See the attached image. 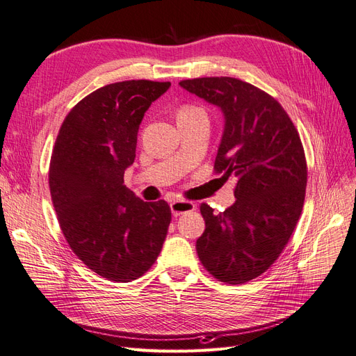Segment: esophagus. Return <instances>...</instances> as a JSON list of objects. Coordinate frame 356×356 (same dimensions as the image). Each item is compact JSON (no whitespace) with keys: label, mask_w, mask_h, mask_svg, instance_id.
Wrapping results in <instances>:
<instances>
[{"label":"esophagus","mask_w":356,"mask_h":356,"mask_svg":"<svg viewBox=\"0 0 356 356\" xmlns=\"http://www.w3.org/2000/svg\"><path fill=\"white\" fill-rule=\"evenodd\" d=\"M195 208H196V204L193 202H188V200H174L170 203V211L174 217H179V215H182V213L195 211Z\"/></svg>","instance_id":"34e87169"}]
</instances>
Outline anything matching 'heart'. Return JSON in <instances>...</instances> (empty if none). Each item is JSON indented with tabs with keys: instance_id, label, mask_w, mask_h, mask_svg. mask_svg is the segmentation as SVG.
<instances>
[{
	"instance_id": "heart-1",
	"label": "heart",
	"mask_w": 356,
	"mask_h": 356,
	"mask_svg": "<svg viewBox=\"0 0 356 356\" xmlns=\"http://www.w3.org/2000/svg\"><path fill=\"white\" fill-rule=\"evenodd\" d=\"M196 114H204V113L203 110L199 108V106H195V105H181L177 111V120L178 118H187Z\"/></svg>"
}]
</instances>
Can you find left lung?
<instances>
[{
	"mask_svg": "<svg viewBox=\"0 0 356 356\" xmlns=\"http://www.w3.org/2000/svg\"><path fill=\"white\" fill-rule=\"evenodd\" d=\"M224 114L215 174L234 177L236 202L213 213L200 204L204 232L199 260L218 281L245 284L270 267L301 215L307 165L294 123L273 96L233 77L179 81Z\"/></svg>",
	"mask_w": 356,
	"mask_h": 356,
	"instance_id": "8db88e82",
	"label": "left lung"
}]
</instances>
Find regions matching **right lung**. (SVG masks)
I'll return each mask as SVG.
<instances>
[{
	"label": "right lung",
	"mask_w": 356,
	"mask_h": 356,
	"mask_svg": "<svg viewBox=\"0 0 356 356\" xmlns=\"http://www.w3.org/2000/svg\"><path fill=\"white\" fill-rule=\"evenodd\" d=\"M169 86L129 80L92 92L68 113L53 148L49 187L60 230L72 252L108 281L143 276L166 239L169 204L136 197L123 177L145 111Z\"/></svg>",
	"instance_id": "obj_1"
}]
</instances>
